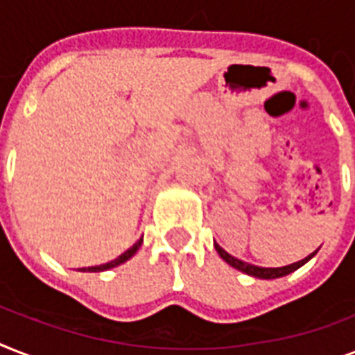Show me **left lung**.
Wrapping results in <instances>:
<instances>
[{"instance_id":"obj_1","label":"left lung","mask_w":355,"mask_h":355,"mask_svg":"<svg viewBox=\"0 0 355 355\" xmlns=\"http://www.w3.org/2000/svg\"><path fill=\"white\" fill-rule=\"evenodd\" d=\"M216 250L219 252V256H221V258L225 259L228 265L236 267L237 270H243V272H247V275H250V276H256V278H265V280H269V278H280V276L289 275V272H293V270H297L300 265L306 263V261H308V259L315 254V252L309 254L308 258L300 259V261H295V263H291V265H284V267H259V265L247 263V261H243V259L234 258V256H230L227 250H223L219 245H216Z\"/></svg>"}]
</instances>
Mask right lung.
Returning a JSON list of instances; mask_svg holds the SVG:
<instances>
[{
    "instance_id": "1",
    "label": "right lung",
    "mask_w": 355,
    "mask_h": 355,
    "mask_svg": "<svg viewBox=\"0 0 355 355\" xmlns=\"http://www.w3.org/2000/svg\"><path fill=\"white\" fill-rule=\"evenodd\" d=\"M139 245H141V239H139L138 243H134L132 247L128 248V250H125V252L119 256V258L112 259V261H108V263L105 265H97V267H88V269H83V270H92V272H99V270H107V269H112V267H116V265H121L125 263L128 258H132L134 254H136V250L139 248Z\"/></svg>"
}]
</instances>
